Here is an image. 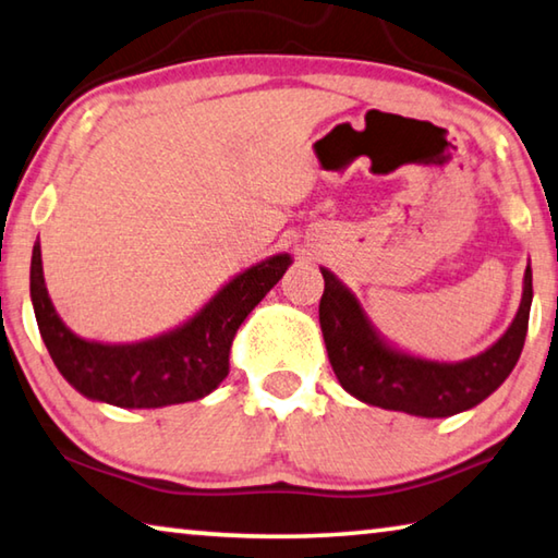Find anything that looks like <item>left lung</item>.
<instances>
[{
  "instance_id": "left-lung-1",
  "label": "left lung",
  "mask_w": 558,
  "mask_h": 558,
  "mask_svg": "<svg viewBox=\"0 0 558 558\" xmlns=\"http://www.w3.org/2000/svg\"><path fill=\"white\" fill-rule=\"evenodd\" d=\"M320 327L327 357L342 390L360 402L414 417H452L484 402L511 375L526 340L532 311V265L524 272V293L507 332L474 357L439 362L395 348L369 320L357 295L320 268Z\"/></svg>"
}]
</instances>
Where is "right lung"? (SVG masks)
Returning a JSON list of instances; mask_svg holds the SVG:
<instances>
[{
    "mask_svg": "<svg viewBox=\"0 0 558 558\" xmlns=\"http://www.w3.org/2000/svg\"><path fill=\"white\" fill-rule=\"evenodd\" d=\"M290 263L288 253L270 255L228 280L183 325L126 344L84 340L69 330L44 282L39 241L32 251L29 293L41 340L76 392L123 410H156L196 402L223 383L238 327L286 276Z\"/></svg>",
    "mask_w": 558,
    "mask_h": 558,
    "instance_id": "right-lung-1",
    "label": "right lung"
}]
</instances>
